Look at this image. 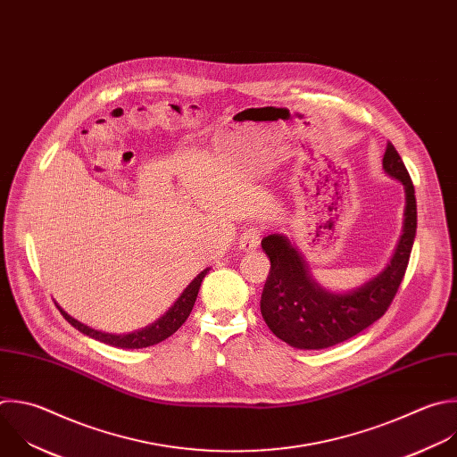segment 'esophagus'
Returning a JSON list of instances; mask_svg holds the SVG:
<instances>
[{"mask_svg":"<svg viewBox=\"0 0 457 457\" xmlns=\"http://www.w3.org/2000/svg\"><path fill=\"white\" fill-rule=\"evenodd\" d=\"M260 238H262V228L249 226L244 229V233L240 237V247L245 251L256 249L260 245Z\"/></svg>","mask_w":457,"mask_h":457,"instance_id":"1","label":"esophagus"}]
</instances>
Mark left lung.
<instances>
[{"label":"left lung","mask_w":457,"mask_h":457,"mask_svg":"<svg viewBox=\"0 0 457 457\" xmlns=\"http://www.w3.org/2000/svg\"><path fill=\"white\" fill-rule=\"evenodd\" d=\"M382 165L405 187V222L391 263L366 285L346 294L328 292L311 278L305 260L285 237L269 235L262 240L270 270L260 311L270 332L287 345L299 350L336 346L366 330L391 307L416 235V197L411 176L391 141H387Z\"/></svg>","instance_id":"1"}]
</instances>
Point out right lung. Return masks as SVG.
I'll return each instance as SVG.
<instances>
[{
	"instance_id": "add662e5",
	"label": "right lung",
	"mask_w": 457,
	"mask_h": 457,
	"mask_svg": "<svg viewBox=\"0 0 457 457\" xmlns=\"http://www.w3.org/2000/svg\"><path fill=\"white\" fill-rule=\"evenodd\" d=\"M210 269H204L187 288L185 292L179 295V299L174 303L172 309L163 316L160 318L156 323H152L150 327H145L141 330H136V332H130V334H123V336H114V334H105V332H98V330H93L82 323H79L77 320H73L71 316H68L61 307V314L62 318L71 325L75 327L79 332L100 341V343H105L109 346H116V348H127V350H136V348H146V346H154L162 341H165L167 337H170L172 334H176L181 325L188 320L192 309H194V303L197 299V294H199V287H201V281L203 278L206 276Z\"/></svg>"
}]
</instances>
